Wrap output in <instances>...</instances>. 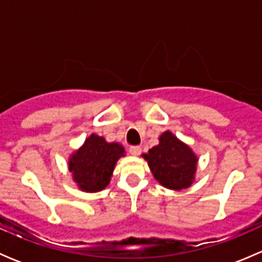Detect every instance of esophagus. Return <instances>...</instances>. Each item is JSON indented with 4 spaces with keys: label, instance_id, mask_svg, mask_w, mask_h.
Wrapping results in <instances>:
<instances>
[{
    "label": "esophagus",
    "instance_id": "esophagus-1",
    "mask_svg": "<svg viewBox=\"0 0 262 262\" xmlns=\"http://www.w3.org/2000/svg\"><path fill=\"white\" fill-rule=\"evenodd\" d=\"M129 153H130L132 156H138L139 153H141V147L139 146H132L129 148Z\"/></svg>",
    "mask_w": 262,
    "mask_h": 262
}]
</instances>
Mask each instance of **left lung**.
I'll use <instances>...</instances> for the list:
<instances>
[{
    "mask_svg": "<svg viewBox=\"0 0 262 262\" xmlns=\"http://www.w3.org/2000/svg\"><path fill=\"white\" fill-rule=\"evenodd\" d=\"M142 156L156 180L167 189H186L195 180L196 155L171 132L161 134L160 143Z\"/></svg>",
    "mask_w": 262,
    "mask_h": 262,
    "instance_id": "obj_1",
    "label": "left lung"
}]
</instances>
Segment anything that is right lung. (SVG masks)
<instances>
[{
    "instance_id": "obj_1",
    "label": "right lung",
    "mask_w": 262,
    "mask_h": 262,
    "mask_svg": "<svg viewBox=\"0 0 262 262\" xmlns=\"http://www.w3.org/2000/svg\"><path fill=\"white\" fill-rule=\"evenodd\" d=\"M125 156L119 143H107L104 137L91 134L81 148L71 155L68 168L81 190L97 192L109 185L116 162Z\"/></svg>"
}]
</instances>
